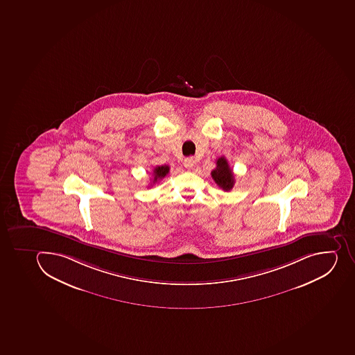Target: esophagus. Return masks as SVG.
I'll return each mask as SVG.
<instances>
[{
	"mask_svg": "<svg viewBox=\"0 0 355 355\" xmlns=\"http://www.w3.org/2000/svg\"><path fill=\"white\" fill-rule=\"evenodd\" d=\"M183 164H184V166L185 168H187V170H191L192 167L194 166L193 157L185 158L184 162H183Z\"/></svg>",
	"mask_w": 355,
	"mask_h": 355,
	"instance_id": "34e87169",
	"label": "esophagus"
}]
</instances>
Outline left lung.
Segmentation results:
<instances>
[{
    "label": "left lung",
    "instance_id": "8db88e82",
    "mask_svg": "<svg viewBox=\"0 0 355 355\" xmlns=\"http://www.w3.org/2000/svg\"><path fill=\"white\" fill-rule=\"evenodd\" d=\"M211 178L219 188L223 189L224 191H230L234 187L235 179L233 171L231 170V167L228 165L224 156L217 159L216 168L211 171Z\"/></svg>",
    "mask_w": 355,
    "mask_h": 355
}]
</instances>
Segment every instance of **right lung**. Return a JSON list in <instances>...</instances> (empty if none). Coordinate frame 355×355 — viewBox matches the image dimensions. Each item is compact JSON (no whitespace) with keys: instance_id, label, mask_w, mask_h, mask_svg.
Here are the masks:
<instances>
[{"instance_id":"add662e5","label":"right lung","mask_w":355,"mask_h":355,"mask_svg":"<svg viewBox=\"0 0 355 355\" xmlns=\"http://www.w3.org/2000/svg\"><path fill=\"white\" fill-rule=\"evenodd\" d=\"M170 172V166L168 165H163V166H156L154 170H153V175H154V179H153V183L157 182L159 180L163 179L165 176L168 174Z\"/></svg>"}]
</instances>
